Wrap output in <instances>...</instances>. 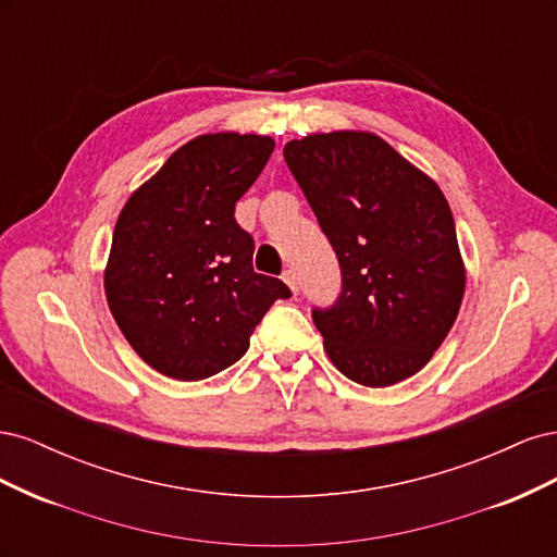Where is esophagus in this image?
<instances>
[{
	"label": "esophagus",
	"instance_id": "1",
	"mask_svg": "<svg viewBox=\"0 0 557 557\" xmlns=\"http://www.w3.org/2000/svg\"><path fill=\"white\" fill-rule=\"evenodd\" d=\"M283 281L290 285V290H293V293H299V281H297L295 269H285V272H283Z\"/></svg>",
	"mask_w": 557,
	"mask_h": 557
}]
</instances>
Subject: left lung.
<instances>
[{"label": "left lung", "mask_w": 557, "mask_h": 557, "mask_svg": "<svg viewBox=\"0 0 557 557\" xmlns=\"http://www.w3.org/2000/svg\"><path fill=\"white\" fill-rule=\"evenodd\" d=\"M283 158L342 269L311 318L344 376L385 387L413 376L460 311L465 267L440 185L376 134H309Z\"/></svg>", "instance_id": "8db88e82"}]
</instances>
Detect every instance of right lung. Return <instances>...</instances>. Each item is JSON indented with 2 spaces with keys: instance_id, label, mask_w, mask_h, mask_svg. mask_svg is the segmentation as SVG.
I'll return each instance as SVG.
<instances>
[{
  "instance_id": "add662e5",
  "label": "right lung",
  "mask_w": 557,
  "mask_h": 557,
  "mask_svg": "<svg viewBox=\"0 0 557 557\" xmlns=\"http://www.w3.org/2000/svg\"><path fill=\"white\" fill-rule=\"evenodd\" d=\"M258 134L181 146L123 207L104 288L129 346L160 374L201 381L244 358L252 330L293 293L252 269L234 207L272 156Z\"/></svg>"
}]
</instances>
